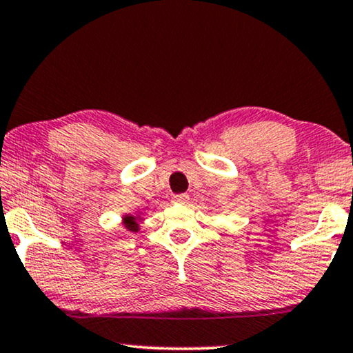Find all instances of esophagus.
Instances as JSON below:
<instances>
[{
	"label": "esophagus",
	"mask_w": 353,
	"mask_h": 353,
	"mask_svg": "<svg viewBox=\"0 0 353 353\" xmlns=\"http://www.w3.org/2000/svg\"><path fill=\"white\" fill-rule=\"evenodd\" d=\"M188 199H190V196H188V194H175V196H173V203H178V204H185V203H188Z\"/></svg>",
	"instance_id": "34e87169"
}]
</instances>
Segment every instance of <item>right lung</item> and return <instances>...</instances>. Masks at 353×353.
<instances>
[{
	"instance_id": "add662e5",
	"label": "right lung",
	"mask_w": 353,
	"mask_h": 353,
	"mask_svg": "<svg viewBox=\"0 0 353 353\" xmlns=\"http://www.w3.org/2000/svg\"><path fill=\"white\" fill-rule=\"evenodd\" d=\"M137 219H139V217L125 216V219H123V223H125V227L130 232H137V230H139V223H137Z\"/></svg>"
}]
</instances>
